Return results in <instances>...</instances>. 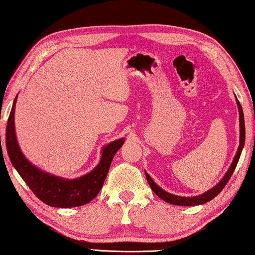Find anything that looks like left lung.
Here are the masks:
<instances>
[{
  "mask_svg": "<svg viewBox=\"0 0 255 255\" xmlns=\"http://www.w3.org/2000/svg\"><path fill=\"white\" fill-rule=\"evenodd\" d=\"M237 102H238V105H239V113H240V145H239L238 152H237V154H235V157H234L231 166H230V169L227 172V174L224 175V177L222 180H221L220 183L218 185H215L213 189H211L210 191L205 192V193L202 194V195L193 196V198H182V196L173 195V194L167 193V192H165L164 190H162L160 186H157L154 183V181L151 179L150 175H148L147 173H145V176H146V180L148 182V184H150L152 191L154 192V193L158 196V198L164 200L165 202H167V203H171V204H174V205H182V206L199 205V204H204L206 202H209V201H211L212 199H214L215 196H217L220 193V192L224 189V186L227 185L229 180L231 179V176L233 174L235 167H237L239 158H240V156H241L242 148L244 146V141H246V127H244L243 110H242L241 104H240V102H239V100H237Z\"/></svg>",
  "mask_w": 255,
  "mask_h": 255,
  "instance_id": "8db88e82",
  "label": "left lung"
}]
</instances>
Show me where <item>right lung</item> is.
I'll use <instances>...</instances> for the list:
<instances>
[{
    "instance_id": "right-lung-1",
    "label": "right lung",
    "mask_w": 255,
    "mask_h": 255,
    "mask_svg": "<svg viewBox=\"0 0 255 255\" xmlns=\"http://www.w3.org/2000/svg\"><path fill=\"white\" fill-rule=\"evenodd\" d=\"M15 102L16 98L7 120L5 141L9 160L23 181L37 199L54 208H74L91 202L102 189L111 162L124 143V138L110 143L103 148L101 162L89 174L76 180L60 179L36 169L23 156L14 131Z\"/></svg>"
}]
</instances>
